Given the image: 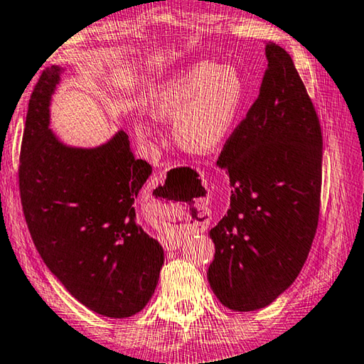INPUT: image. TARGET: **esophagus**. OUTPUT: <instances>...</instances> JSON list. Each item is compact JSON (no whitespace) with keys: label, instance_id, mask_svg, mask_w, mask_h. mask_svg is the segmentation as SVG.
Returning a JSON list of instances; mask_svg holds the SVG:
<instances>
[{"label":"esophagus","instance_id":"1","mask_svg":"<svg viewBox=\"0 0 364 364\" xmlns=\"http://www.w3.org/2000/svg\"><path fill=\"white\" fill-rule=\"evenodd\" d=\"M156 180H159V178H156ZM207 225H208L207 221H204V223H199V225H197V230H205ZM164 245H165V249H167V250H176V249H180L181 237L171 236V237L164 239Z\"/></svg>","mask_w":364,"mask_h":364}]
</instances>
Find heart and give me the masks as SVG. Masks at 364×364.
Here are the masks:
<instances>
[{"instance_id": "b5f03b06", "label": "heart", "mask_w": 364, "mask_h": 364, "mask_svg": "<svg viewBox=\"0 0 364 364\" xmlns=\"http://www.w3.org/2000/svg\"><path fill=\"white\" fill-rule=\"evenodd\" d=\"M245 97V83L232 65L197 63L183 67L160 83L149 100L152 117L173 121L176 144L194 154H212L232 132ZM136 134L151 139L144 122Z\"/></svg>"}]
</instances>
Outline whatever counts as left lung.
<instances>
[{"mask_svg":"<svg viewBox=\"0 0 364 364\" xmlns=\"http://www.w3.org/2000/svg\"><path fill=\"white\" fill-rule=\"evenodd\" d=\"M260 95L226 141L217 165L231 204L210 230L207 278L234 311L274 301L297 278L315 237L321 196V127L289 54L267 43Z\"/></svg>","mask_w":364,"mask_h":364,"instance_id":"8db88e82","label":"left lung"}]
</instances>
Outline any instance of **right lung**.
<instances>
[{
  "label": "right lung",
  "instance_id": "add662e5",
  "mask_svg": "<svg viewBox=\"0 0 364 364\" xmlns=\"http://www.w3.org/2000/svg\"><path fill=\"white\" fill-rule=\"evenodd\" d=\"M63 72L46 67L28 101L19 167L23 215L43 262L70 295L102 316L128 318L151 300L164 264L162 245L134 212L152 167L134 159L122 130L96 147L67 146L53 133L49 104Z\"/></svg>",
  "mask_w": 364,
  "mask_h": 364
}]
</instances>
